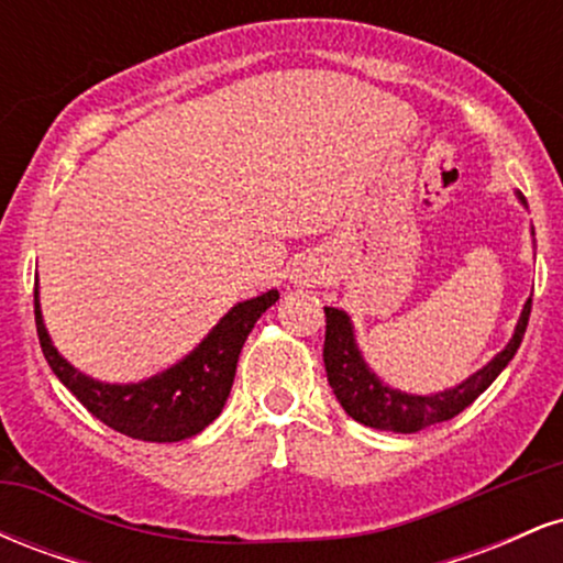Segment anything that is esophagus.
Wrapping results in <instances>:
<instances>
[{"label":"esophagus","mask_w":563,"mask_h":563,"mask_svg":"<svg viewBox=\"0 0 563 563\" xmlns=\"http://www.w3.org/2000/svg\"><path fill=\"white\" fill-rule=\"evenodd\" d=\"M320 275L322 273H320L318 264L303 260V262L296 264V269H294V275H290V280H294L296 286H312V283L320 280Z\"/></svg>","instance_id":"obj_1"}]
</instances>
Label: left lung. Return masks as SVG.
Wrapping results in <instances>:
<instances>
[{"label": "left lung", "instance_id": "1", "mask_svg": "<svg viewBox=\"0 0 563 563\" xmlns=\"http://www.w3.org/2000/svg\"><path fill=\"white\" fill-rule=\"evenodd\" d=\"M519 203L527 206L521 192H516ZM534 235V228H529ZM534 245V243H532ZM529 309H532V296L521 307L519 320H516L514 333H510L508 344L482 365L479 371L471 373L466 380L450 386V389L431 391V394H410L397 389V386L386 384L384 378L367 365L363 349L357 344V331L349 312L335 307H325V349H322V360H325L328 384L339 399L341 407L354 418L357 423L371 426L378 431H397V434H416V431L450 421L457 412H463L474 402L479 394L487 389L493 380L506 371L510 360H514L516 349L521 346L525 339Z\"/></svg>", "mask_w": 563, "mask_h": 563}]
</instances>
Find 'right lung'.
Wrapping results in <instances>:
<instances>
[{
	"mask_svg": "<svg viewBox=\"0 0 563 563\" xmlns=\"http://www.w3.org/2000/svg\"><path fill=\"white\" fill-rule=\"evenodd\" d=\"M277 299L280 294L269 288L254 299L238 301L183 360H177L166 371H158L156 376L129 380V384H111V380L87 376L57 352L53 335L44 325L38 277L34 314L38 344L49 367L97 421L142 442H183L200 434L219 418L230 397L245 339L254 331L256 320Z\"/></svg>",
	"mask_w": 563,
	"mask_h": 563,
	"instance_id": "right-lung-1",
	"label": "right lung"
}]
</instances>
